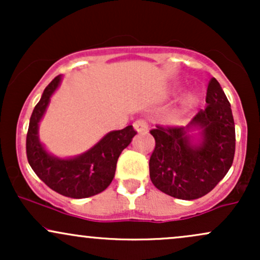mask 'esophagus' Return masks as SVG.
Masks as SVG:
<instances>
[{"label":"esophagus","mask_w":260,"mask_h":260,"mask_svg":"<svg viewBox=\"0 0 260 260\" xmlns=\"http://www.w3.org/2000/svg\"><path fill=\"white\" fill-rule=\"evenodd\" d=\"M133 128L137 133H145L148 131V123L144 120H137L133 123Z\"/></svg>","instance_id":"esophagus-1"}]
</instances>
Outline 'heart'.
Listing matches in <instances>:
<instances>
[{"label":"heart","instance_id":"heart-1","mask_svg":"<svg viewBox=\"0 0 260 260\" xmlns=\"http://www.w3.org/2000/svg\"><path fill=\"white\" fill-rule=\"evenodd\" d=\"M198 103H199L198 95L194 94V92H190V94H188L187 96L183 99V101H182L180 110H178L177 113L175 115L174 120L176 122H181L184 118V116H186L187 113L190 111V110H193L197 105H198Z\"/></svg>","mask_w":260,"mask_h":260}]
</instances>
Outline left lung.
Listing matches in <instances>:
<instances>
[{"mask_svg":"<svg viewBox=\"0 0 260 260\" xmlns=\"http://www.w3.org/2000/svg\"><path fill=\"white\" fill-rule=\"evenodd\" d=\"M208 106L186 127L151 129L155 149L149 161L153 184L183 201L208 194L225 177L235 156L236 134L231 105L215 78L209 82ZM199 131L198 135L192 133Z\"/></svg>","mask_w":260,"mask_h":260,"instance_id":"obj_1","label":"left lung"}]
</instances>
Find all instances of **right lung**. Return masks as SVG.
<instances>
[{
	"instance_id": "right-lung-1",
	"label": "right lung",
	"mask_w": 260,
	"mask_h": 260,
	"mask_svg": "<svg viewBox=\"0 0 260 260\" xmlns=\"http://www.w3.org/2000/svg\"><path fill=\"white\" fill-rule=\"evenodd\" d=\"M61 82L59 74L45 88L40 101L34 107L26 134V157L32 171L55 192L70 198H88L110 186L115 177L118 156L137 132L132 126L112 131L85 153L73 157L64 159L50 154L39 139V123Z\"/></svg>"
}]
</instances>
